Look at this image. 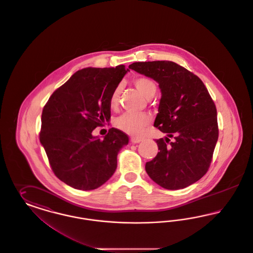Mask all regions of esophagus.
<instances>
[{
  "instance_id": "obj_1",
  "label": "esophagus",
  "mask_w": 253,
  "mask_h": 253,
  "mask_svg": "<svg viewBox=\"0 0 253 253\" xmlns=\"http://www.w3.org/2000/svg\"><path fill=\"white\" fill-rule=\"evenodd\" d=\"M131 141H132V143H134V144H135V143H139L140 141H142V138H140V137H134V136H133V137L131 138Z\"/></svg>"
}]
</instances>
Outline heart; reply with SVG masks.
<instances>
[{"mask_svg":"<svg viewBox=\"0 0 253 253\" xmlns=\"http://www.w3.org/2000/svg\"><path fill=\"white\" fill-rule=\"evenodd\" d=\"M133 84L146 98H152L157 93V86L156 83L149 78H135L133 80ZM121 85H117L109 98L110 108L113 110L118 109L121 101ZM151 118L147 114L125 113L115 120V126L122 132H127L129 134L141 135L149 126Z\"/></svg>","mask_w":253,"mask_h":253,"instance_id":"b5f03b06","label":"heart"}]
</instances>
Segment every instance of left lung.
<instances>
[{
	"mask_svg": "<svg viewBox=\"0 0 253 253\" xmlns=\"http://www.w3.org/2000/svg\"><path fill=\"white\" fill-rule=\"evenodd\" d=\"M129 68L154 79L162 93L154 126L168 136L156 139L158 153L145 169L164 189H184L211 166L219 133L215 104L203 82L173 61L133 62Z\"/></svg>",
	"mask_w": 253,
	"mask_h": 253,
	"instance_id": "8db88e82",
	"label": "left lung"
}]
</instances>
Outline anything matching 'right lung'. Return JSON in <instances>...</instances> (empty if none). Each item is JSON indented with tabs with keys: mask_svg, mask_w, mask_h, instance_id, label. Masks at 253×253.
<instances>
[{
	"mask_svg": "<svg viewBox=\"0 0 253 253\" xmlns=\"http://www.w3.org/2000/svg\"><path fill=\"white\" fill-rule=\"evenodd\" d=\"M127 71L124 65L79 70L42 109L40 141L55 175L74 189L91 191L109 180L119 152L129 142L116 128L102 140L92 133L110 120L109 98Z\"/></svg>",
	"mask_w": 253,
	"mask_h": 253,
	"instance_id": "1",
	"label": "right lung"
}]
</instances>
